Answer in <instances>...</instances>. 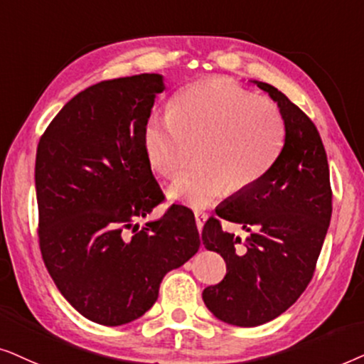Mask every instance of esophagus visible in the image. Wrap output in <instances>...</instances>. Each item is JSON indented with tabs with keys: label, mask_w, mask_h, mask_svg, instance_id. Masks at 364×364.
Returning a JSON list of instances; mask_svg holds the SVG:
<instances>
[{
	"label": "esophagus",
	"mask_w": 364,
	"mask_h": 364,
	"mask_svg": "<svg viewBox=\"0 0 364 364\" xmlns=\"http://www.w3.org/2000/svg\"><path fill=\"white\" fill-rule=\"evenodd\" d=\"M195 220H196L198 231H201V230H203V226H205L206 220H208V213H205V211H200V210H196V211H195Z\"/></svg>",
	"instance_id": "1"
}]
</instances>
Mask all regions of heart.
<instances>
[{
  "instance_id": "b5f03b06",
  "label": "heart",
  "mask_w": 364,
  "mask_h": 364,
  "mask_svg": "<svg viewBox=\"0 0 364 364\" xmlns=\"http://www.w3.org/2000/svg\"><path fill=\"white\" fill-rule=\"evenodd\" d=\"M198 141V166L168 190L169 200L191 208L259 183L283 149L284 119L274 103L235 81L208 77L179 91L169 113L149 114L141 133L144 158L164 179L183 171L188 144Z\"/></svg>"
}]
</instances>
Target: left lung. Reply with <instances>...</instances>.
Wrapping results in <instances>:
<instances>
[{"mask_svg":"<svg viewBox=\"0 0 364 364\" xmlns=\"http://www.w3.org/2000/svg\"><path fill=\"white\" fill-rule=\"evenodd\" d=\"M278 103L284 144L269 173L216 208L201 240L226 261L221 283L203 291L206 308L235 326H259L278 318L313 278L333 211L328 158L316 126L268 83L255 81ZM220 219L240 224L245 244L222 230Z\"/></svg>","mask_w":364,"mask_h":364,"instance_id":"1","label":"left lung"}]
</instances>
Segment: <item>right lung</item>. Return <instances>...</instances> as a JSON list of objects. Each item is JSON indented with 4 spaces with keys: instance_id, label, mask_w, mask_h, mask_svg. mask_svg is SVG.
Wrapping results in <instances>:
<instances>
[{
    "instance_id": "1",
    "label": "right lung",
    "mask_w": 364,
    "mask_h": 364,
    "mask_svg": "<svg viewBox=\"0 0 364 364\" xmlns=\"http://www.w3.org/2000/svg\"><path fill=\"white\" fill-rule=\"evenodd\" d=\"M163 90L154 73L101 81L68 101L38 143L43 261L66 301L105 326L143 316L164 274L200 250L190 208L136 223L164 200L141 143Z\"/></svg>"
}]
</instances>
